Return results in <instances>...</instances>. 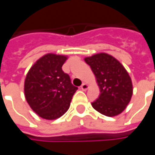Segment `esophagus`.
Returning <instances> with one entry per match:
<instances>
[{
    "label": "esophagus",
    "instance_id": "1",
    "mask_svg": "<svg viewBox=\"0 0 155 155\" xmlns=\"http://www.w3.org/2000/svg\"><path fill=\"white\" fill-rule=\"evenodd\" d=\"M81 90H83V91H86L87 89L89 88V86H88V84H85V83H84L82 85H81Z\"/></svg>",
    "mask_w": 155,
    "mask_h": 155
}]
</instances>
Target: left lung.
Listing matches in <instances>:
<instances>
[{"instance_id": "8db88e82", "label": "left lung", "mask_w": 155, "mask_h": 155, "mask_svg": "<svg viewBox=\"0 0 155 155\" xmlns=\"http://www.w3.org/2000/svg\"><path fill=\"white\" fill-rule=\"evenodd\" d=\"M84 61L91 66L100 89V96L91 103L92 107L106 116L121 114L129 104L133 85L128 71L110 54L101 52L87 57Z\"/></svg>"}]
</instances>
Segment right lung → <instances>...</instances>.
<instances>
[{
	"label": "right lung",
	"instance_id": "obj_1",
	"mask_svg": "<svg viewBox=\"0 0 155 155\" xmlns=\"http://www.w3.org/2000/svg\"><path fill=\"white\" fill-rule=\"evenodd\" d=\"M67 57L47 53L34 63L27 72L24 91L27 104L41 118L55 120L70 108L78 90L70 76L63 71Z\"/></svg>",
	"mask_w": 155,
	"mask_h": 155
}]
</instances>
